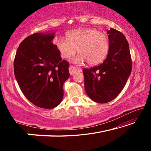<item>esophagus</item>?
Instances as JSON below:
<instances>
[{
  "instance_id": "1",
  "label": "esophagus",
  "mask_w": 151,
  "mask_h": 151,
  "mask_svg": "<svg viewBox=\"0 0 151 151\" xmlns=\"http://www.w3.org/2000/svg\"><path fill=\"white\" fill-rule=\"evenodd\" d=\"M76 71H79V72H81V71H82V69L80 68H76L75 66H73L72 65L70 66L69 73L70 75H74V74H75Z\"/></svg>"
}]
</instances>
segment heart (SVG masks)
<instances>
[{"mask_svg":"<svg viewBox=\"0 0 151 151\" xmlns=\"http://www.w3.org/2000/svg\"><path fill=\"white\" fill-rule=\"evenodd\" d=\"M66 40L58 38L55 45L61 57L70 58L76 52L79 55L74 63L83 64L86 60L91 65L101 63L105 59L109 50L108 37L103 32L89 28H81L68 32Z\"/></svg>","mask_w":151,"mask_h":151,"instance_id":"1","label":"heart"}]
</instances>
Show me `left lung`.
Instances as JSON below:
<instances>
[{"label": "left lung", "mask_w": 151, "mask_h": 151, "mask_svg": "<svg viewBox=\"0 0 151 151\" xmlns=\"http://www.w3.org/2000/svg\"><path fill=\"white\" fill-rule=\"evenodd\" d=\"M107 34L109 50L106 59L100 65L83 70L86 93L91 100L99 103H109L115 99L126 85L132 70L126 37L112 28Z\"/></svg>", "instance_id": "left-lung-1"}]
</instances>
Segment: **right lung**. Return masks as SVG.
<instances>
[{"mask_svg": "<svg viewBox=\"0 0 151 151\" xmlns=\"http://www.w3.org/2000/svg\"><path fill=\"white\" fill-rule=\"evenodd\" d=\"M55 32H37L19 45L14 73L20 90L30 102L42 109H53L63 100V85L69 77V63L62 60L52 43Z\"/></svg>", "mask_w": 151, "mask_h": 151, "instance_id": "add662e5", "label": "right lung"}]
</instances>
